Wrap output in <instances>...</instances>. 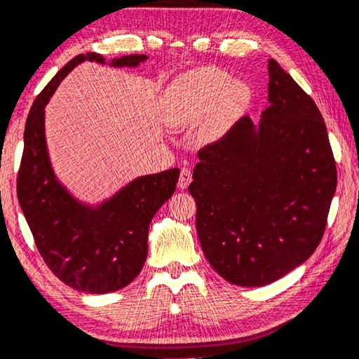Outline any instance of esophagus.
Masks as SVG:
<instances>
[{"instance_id": "34e87169", "label": "esophagus", "mask_w": 359, "mask_h": 359, "mask_svg": "<svg viewBox=\"0 0 359 359\" xmlns=\"http://www.w3.org/2000/svg\"><path fill=\"white\" fill-rule=\"evenodd\" d=\"M191 182V169L190 168H182L180 177H179V187L182 190H185Z\"/></svg>"}]
</instances>
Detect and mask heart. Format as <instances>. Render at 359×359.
<instances>
[{
    "mask_svg": "<svg viewBox=\"0 0 359 359\" xmlns=\"http://www.w3.org/2000/svg\"><path fill=\"white\" fill-rule=\"evenodd\" d=\"M250 95L247 85H233L229 74L217 69H198L169 85L163 100V116L172 127L190 126L224 103L231 111L242 109Z\"/></svg>",
    "mask_w": 359,
    "mask_h": 359,
    "instance_id": "b5f03b06",
    "label": "heart"
}]
</instances>
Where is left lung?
Masks as SVG:
<instances>
[{
	"label": "left lung",
	"mask_w": 359,
	"mask_h": 359,
	"mask_svg": "<svg viewBox=\"0 0 359 359\" xmlns=\"http://www.w3.org/2000/svg\"><path fill=\"white\" fill-rule=\"evenodd\" d=\"M269 106L198 151L189 191L203 253L219 276L261 287L303 264L323 238L337 187L316 103L269 60Z\"/></svg>",
	"instance_id": "8db88e82"
}]
</instances>
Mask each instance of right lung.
I'll use <instances>...</instances> for the list:
<instances>
[{
	"mask_svg": "<svg viewBox=\"0 0 359 359\" xmlns=\"http://www.w3.org/2000/svg\"><path fill=\"white\" fill-rule=\"evenodd\" d=\"M147 55L112 60L135 67ZM83 61L104 62L96 53L79 55L53 77L32 104L18 172V198L43 261L66 285L87 293H109L140 274L148 253V229L175 191L180 170L143 175L101 203H79L56 180L45 140V106L61 80Z\"/></svg>",
	"mask_w": 359,
	"mask_h": 359,
	"instance_id": "1",
	"label": "right lung"
}]
</instances>
